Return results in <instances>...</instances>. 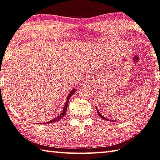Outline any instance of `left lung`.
<instances>
[{"mask_svg": "<svg viewBox=\"0 0 160 160\" xmlns=\"http://www.w3.org/2000/svg\"><path fill=\"white\" fill-rule=\"evenodd\" d=\"M97 113H98V115H99L100 116V117L101 118H102V119H103V120H108V119H107V118H106L105 117H103V116L102 115H101V113H100V112H98V110H97Z\"/></svg>", "mask_w": 160, "mask_h": 160, "instance_id": "1", "label": "left lung"}]
</instances>
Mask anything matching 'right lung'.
Wrapping results in <instances>:
<instances>
[{"instance_id":"1","label":"right lung","mask_w":160,"mask_h":160,"mask_svg":"<svg viewBox=\"0 0 160 160\" xmlns=\"http://www.w3.org/2000/svg\"><path fill=\"white\" fill-rule=\"evenodd\" d=\"M75 92V89H73V90H72L70 94H69L68 97L67 98V101H66V102L65 103V106H63V109L62 110V112H61V114L59 116H58V117H57L56 118H54V119H53V120H52L48 122H45V124H49V123L55 122H57V121H59V120H61V119H62L63 117V116L65 115V114L66 113V110H67V108H68V102H69V98H70L72 97V95L74 94Z\"/></svg>"}]
</instances>
